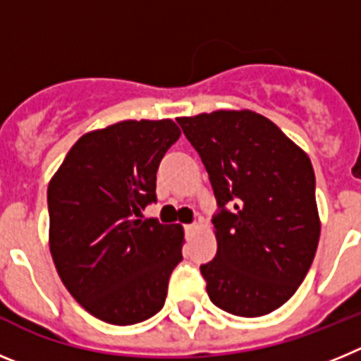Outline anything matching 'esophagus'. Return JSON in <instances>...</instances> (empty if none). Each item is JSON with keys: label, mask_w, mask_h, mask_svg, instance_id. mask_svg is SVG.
Returning <instances> with one entry per match:
<instances>
[{"label": "esophagus", "mask_w": 361, "mask_h": 361, "mask_svg": "<svg viewBox=\"0 0 361 361\" xmlns=\"http://www.w3.org/2000/svg\"><path fill=\"white\" fill-rule=\"evenodd\" d=\"M184 229H186L188 235H191V233H195L197 229H199V224H195V222H191V224L184 226Z\"/></svg>", "instance_id": "obj_1"}]
</instances>
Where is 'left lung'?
<instances>
[{
  "instance_id": "left-lung-1",
  "label": "left lung",
  "mask_w": 361,
  "mask_h": 361,
  "mask_svg": "<svg viewBox=\"0 0 361 361\" xmlns=\"http://www.w3.org/2000/svg\"><path fill=\"white\" fill-rule=\"evenodd\" d=\"M202 159L219 212L216 255L202 264L209 300L235 317L269 314L304 282L320 238L307 153L260 114L178 117Z\"/></svg>"
}]
</instances>
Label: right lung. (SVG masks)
<instances>
[{
    "mask_svg": "<svg viewBox=\"0 0 361 361\" xmlns=\"http://www.w3.org/2000/svg\"><path fill=\"white\" fill-rule=\"evenodd\" d=\"M178 137L171 119L121 121L88 132L49 184L57 273L70 295L106 324L157 314L183 260V226L141 215L157 200L159 164Z\"/></svg>",
    "mask_w": 361,
    "mask_h": 361,
    "instance_id": "1",
    "label": "right lung"
}]
</instances>
